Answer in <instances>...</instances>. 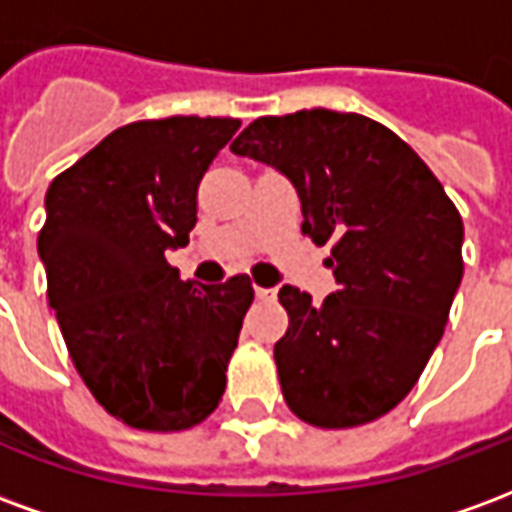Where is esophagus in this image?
<instances>
[{"label":"esophagus","mask_w":512,"mask_h":512,"mask_svg":"<svg viewBox=\"0 0 512 512\" xmlns=\"http://www.w3.org/2000/svg\"><path fill=\"white\" fill-rule=\"evenodd\" d=\"M255 296L260 301H274L277 299V288H260V285H255Z\"/></svg>","instance_id":"34e87169"}]
</instances>
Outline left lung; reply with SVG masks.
<instances>
[{"label":"left lung","mask_w":512,"mask_h":512,"mask_svg":"<svg viewBox=\"0 0 512 512\" xmlns=\"http://www.w3.org/2000/svg\"><path fill=\"white\" fill-rule=\"evenodd\" d=\"M235 156L279 169L301 200V233L334 241L340 290L312 304L285 285L288 332L274 345L290 411L315 428H356L403 400L444 334L463 277V222L439 178L386 126L354 112L257 117Z\"/></svg>","instance_id":"left-lung-1"}]
</instances>
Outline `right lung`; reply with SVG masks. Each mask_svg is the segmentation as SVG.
Wrapping results in <instances>:
<instances>
[{
    "label": "right lung",
    "mask_w": 512,
    "mask_h": 512,
    "mask_svg": "<svg viewBox=\"0 0 512 512\" xmlns=\"http://www.w3.org/2000/svg\"><path fill=\"white\" fill-rule=\"evenodd\" d=\"M241 126L175 115L117 128L51 180L38 252L76 373L128 428L175 433L219 406L255 290L178 279L197 186Z\"/></svg>",
    "instance_id": "right-lung-1"
}]
</instances>
